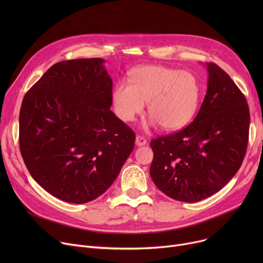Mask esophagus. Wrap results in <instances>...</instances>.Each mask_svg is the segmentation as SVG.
I'll return each mask as SVG.
<instances>
[{
  "label": "esophagus",
  "mask_w": 263,
  "mask_h": 263,
  "mask_svg": "<svg viewBox=\"0 0 263 263\" xmlns=\"http://www.w3.org/2000/svg\"><path fill=\"white\" fill-rule=\"evenodd\" d=\"M135 144H136V146H145L147 144V140L142 135H136Z\"/></svg>",
  "instance_id": "obj_1"
}]
</instances>
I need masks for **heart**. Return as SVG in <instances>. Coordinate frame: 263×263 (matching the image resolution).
<instances>
[{
  "instance_id": "1",
  "label": "heart",
  "mask_w": 263,
  "mask_h": 263,
  "mask_svg": "<svg viewBox=\"0 0 263 263\" xmlns=\"http://www.w3.org/2000/svg\"><path fill=\"white\" fill-rule=\"evenodd\" d=\"M112 98L115 113L122 121H132L143 113L148 102L150 122H158L163 130L175 131L185 127L195 116L201 87L192 72L147 65L133 69L129 83L118 82Z\"/></svg>"
}]
</instances>
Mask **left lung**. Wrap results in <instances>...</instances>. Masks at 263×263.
I'll return each mask as SVG.
<instances>
[{"mask_svg":"<svg viewBox=\"0 0 263 263\" xmlns=\"http://www.w3.org/2000/svg\"><path fill=\"white\" fill-rule=\"evenodd\" d=\"M208 88L187 127L150 143V176L168 197L185 202L208 198L236 175L246 154L250 108L231 78L206 63Z\"/></svg>","mask_w":263,"mask_h":263,"instance_id":"1","label":"left lung"}]
</instances>
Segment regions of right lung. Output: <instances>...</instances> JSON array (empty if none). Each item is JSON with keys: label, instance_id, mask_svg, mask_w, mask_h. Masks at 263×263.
Segmentation results:
<instances>
[{"label": "right lung", "instance_id": "obj_1", "mask_svg": "<svg viewBox=\"0 0 263 263\" xmlns=\"http://www.w3.org/2000/svg\"><path fill=\"white\" fill-rule=\"evenodd\" d=\"M102 59L57 63L24 96L19 145L34 180L51 195L85 203L113 184L135 134L109 109L113 81Z\"/></svg>", "mask_w": 263, "mask_h": 263}]
</instances>
